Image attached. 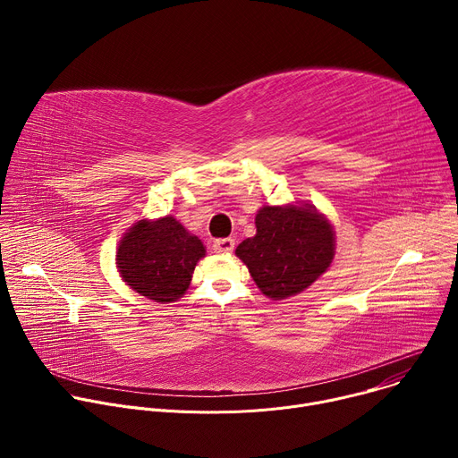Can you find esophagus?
Instances as JSON below:
<instances>
[{"mask_svg":"<svg viewBox=\"0 0 458 458\" xmlns=\"http://www.w3.org/2000/svg\"><path fill=\"white\" fill-rule=\"evenodd\" d=\"M233 246H235V241L232 237L214 241V251L216 253H230L233 250Z\"/></svg>","mask_w":458,"mask_h":458,"instance_id":"34e87169","label":"esophagus"}]
</instances>
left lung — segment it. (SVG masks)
Here are the masks:
<instances>
[{"label": "left lung", "mask_w": 458, "mask_h": 458, "mask_svg": "<svg viewBox=\"0 0 458 458\" xmlns=\"http://www.w3.org/2000/svg\"><path fill=\"white\" fill-rule=\"evenodd\" d=\"M255 226V237L244 239L235 253L265 295H295L330 267L334 230L313 208L263 207Z\"/></svg>", "instance_id": "8db88e82"}]
</instances>
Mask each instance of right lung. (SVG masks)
Listing matches in <instances>:
<instances>
[{
  "instance_id": "obj_1",
  "label": "right lung",
  "mask_w": 458,
  "mask_h": 458,
  "mask_svg": "<svg viewBox=\"0 0 458 458\" xmlns=\"http://www.w3.org/2000/svg\"><path fill=\"white\" fill-rule=\"evenodd\" d=\"M203 242L190 235L174 217L140 221L121 239L117 268L123 281L156 302H174L190 286Z\"/></svg>"
}]
</instances>
